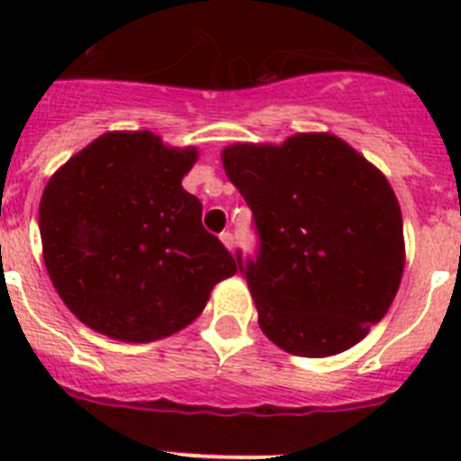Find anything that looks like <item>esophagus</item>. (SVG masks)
I'll list each match as a JSON object with an SVG mask.
<instances>
[{
	"instance_id": "esophagus-1",
	"label": "esophagus",
	"mask_w": 461,
	"mask_h": 461,
	"mask_svg": "<svg viewBox=\"0 0 461 461\" xmlns=\"http://www.w3.org/2000/svg\"><path fill=\"white\" fill-rule=\"evenodd\" d=\"M219 238H221V242H223V247H226V249H230L233 251V244H235V240H233V233H221L219 235Z\"/></svg>"
}]
</instances>
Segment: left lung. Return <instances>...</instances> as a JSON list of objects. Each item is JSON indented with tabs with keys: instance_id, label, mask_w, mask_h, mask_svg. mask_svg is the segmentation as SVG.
<instances>
[{
	"instance_id": "obj_1",
	"label": "left lung",
	"mask_w": 461,
	"mask_h": 461,
	"mask_svg": "<svg viewBox=\"0 0 461 461\" xmlns=\"http://www.w3.org/2000/svg\"><path fill=\"white\" fill-rule=\"evenodd\" d=\"M221 161L254 212L258 256L238 254V266L267 339L303 357L365 339L404 275V223L385 175L332 133L235 142Z\"/></svg>"
}]
</instances>
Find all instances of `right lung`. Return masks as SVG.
Instances as JSON below:
<instances>
[{
  "instance_id": "add662e5",
  "label": "right lung",
  "mask_w": 461,
  "mask_h": 461,
  "mask_svg": "<svg viewBox=\"0 0 461 461\" xmlns=\"http://www.w3.org/2000/svg\"><path fill=\"white\" fill-rule=\"evenodd\" d=\"M195 148L152 131H110L48 180L39 205L46 270L73 316L101 335L148 344L194 323L238 272L201 223L182 177Z\"/></svg>"
}]
</instances>
